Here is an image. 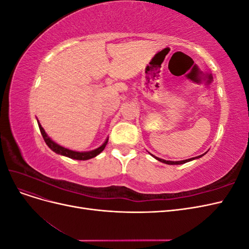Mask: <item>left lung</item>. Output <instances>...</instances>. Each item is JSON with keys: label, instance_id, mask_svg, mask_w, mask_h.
Wrapping results in <instances>:
<instances>
[{"label": "left lung", "instance_id": "1", "mask_svg": "<svg viewBox=\"0 0 249 249\" xmlns=\"http://www.w3.org/2000/svg\"><path fill=\"white\" fill-rule=\"evenodd\" d=\"M207 153H205V154H202V155H200V156H197V157H194V158H190V159H187V160H182V161H166V160H164V159H160V158H158V157H156V156H154V155H152L156 160H158V161H160V162H162V163H165V164H168V165H179V164H184V163H187V162H190V161H193V160H195V159H199V158H201L202 156H205Z\"/></svg>", "mask_w": 249, "mask_h": 249}]
</instances>
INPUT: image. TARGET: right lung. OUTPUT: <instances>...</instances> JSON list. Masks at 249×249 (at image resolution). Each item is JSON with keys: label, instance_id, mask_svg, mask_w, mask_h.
Wrapping results in <instances>:
<instances>
[{"label": "right lung", "instance_id": "right-lung-1", "mask_svg": "<svg viewBox=\"0 0 249 249\" xmlns=\"http://www.w3.org/2000/svg\"><path fill=\"white\" fill-rule=\"evenodd\" d=\"M37 124H38L39 130H40V133L42 135L44 141H46L47 145L53 150V152H55L56 154L64 156V157H69V158H71V159H73V160H89V159H92V158L96 157L97 155H100L103 152L105 147H106L108 140H109V137H107V139L105 140L103 144L100 147H97L95 149L88 150V152H76V150H71V149H69V148L63 147L61 145H59L58 143H56L55 141H53L48 136V134L46 133V131L43 130V127L39 124L38 119H37Z\"/></svg>", "mask_w": 249, "mask_h": 249}]
</instances>
